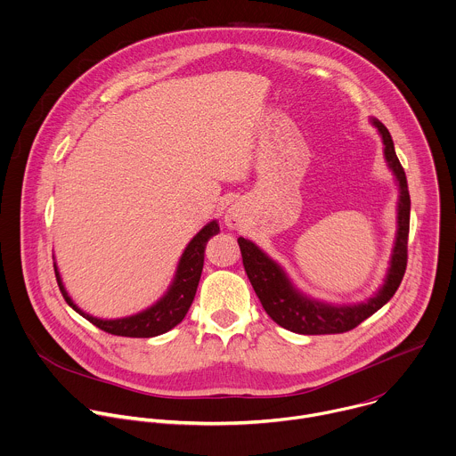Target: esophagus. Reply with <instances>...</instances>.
I'll return each mask as SVG.
<instances>
[{
    "instance_id": "1",
    "label": "esophagus",
    "mask_w": 456,
    "mask_h": 456,
    "mask_svg": "<svg viewBox=\"0 0 456 456\" xmlns=\"http://www.w3.org/2000/svg\"><path fill=\"white\" fill-rule=\"evenodd\" d=\"M224 223L228 228H239L240 226V212L237 208H228L224 216Z\"/></svg>"
}]
</instances>
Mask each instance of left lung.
<instances>
[{
  "label": "left lung",
  "mask_w": 456,
  "mask_h": 456,
  "mask_svg": "<svg viewBox=\"0 0 456 456\" xmlns=\"http://www.w3.org/2000/svg\"><path fill=\"white\" fill-rule=\"evenodd\" d=\"M378 128L383 141V153L388 167L392 169L399 183V201H397V233L392 249L390 267L387 271L385 283L369 297L365 303L358 305H328L315 301L301 294L287 278L285 271L271 260L256 244L239 237V246L242 253V264L246 274L264 306L267 315L285 330L301 335H328V333H344L356 328L362 321L378 312L397 290L408 260V228H410V194L401 167L394 142L388 130L378 121L370 119Z\"/></svg>",
  "instance_id": "1"
}]
</instances>
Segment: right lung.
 <instances>
[{
    "label": "right lung",
    "instance_id": "obj_1",
    "mask_svg": "<svg viewBox=\"0 0 456 456\" xmlns=\"http://www.w3.org/2000/svg\"><path fill=\"white\" fill-rule=\"evenodd\" d=\"M216 233H219V224H217V221H210L207 226H203L194 235V239L187 244V248L178 262L175 280H173L171 287L167 289V292L155 305H151L150 308H146L135 315H128V317H121V319H98L94 315H89L87 312L78 308L73 303V299L69 297V294L62 283L61 273L57 269V264H55L57 283H59V289H61L66 303L73 310H77L82 317H86L89 322L98 326L100 330L112 333V335H119V337H137V338L157 337V335L169 331L178 322H182L185 314L189 312V308L194 301L196 290H198L201 271H203L205 246H207L208 239L214 237Z\"/></svg>",
    "mask_w": 456,
    "mask_h": 456
}]
</instances>
